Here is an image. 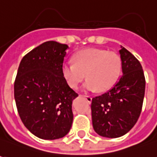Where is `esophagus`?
Wrapping results in <instances>:
<instances>
[{
    "instance_id": "obj_1",
    "label": "esophagus",
    "mask_w": 157,
    "mask_h": 157,
    "mask_svg": "<svg viewBox=\"0 0 157 157\" xmlns=\"http://www.w3.org/2000/svg\"><path fill=\"white\" fill-rule=\"evenodd\" d=\"M84 97H85V99L88 101V102H91V101H92V97L90 96V95H83Z\"/></svg>"
}]
</instances>
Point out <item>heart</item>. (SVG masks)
Here are the masks:
<instances>
[{"label":"heart","mask_w":157,"mask_h":157,"mask_svg":"<svg viewBox=\"0 0 157 157\" xmlns=\"http://www.w3.org/2000/svg\"><path fill=\"white\" fill-rule=\"evenodd\" d=\"M62 71L73 89L78 88L86 74L88 80L84 84L85 90L105 92L116 83L122 71V61L115 52L89 48L76 53L75 62H64Z\"/></svg>","instance_id":"1"}]
</instances>
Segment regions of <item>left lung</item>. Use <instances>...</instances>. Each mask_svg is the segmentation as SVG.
<instances>
[{
  "label": "left lung",
  "instance_id": "1",
  "mask_svg": "<svg viewBox=\"0 0 157 157\" xmlns=\"http://www.w3.org/2000/svg\"><path fill=\"white\" fill-rule=\"evenodd\" d=\"M119 51L122 76L115 86L91 102L92 123L101 136L120 137L136 123L143 108L145 77L140 62L123 47Z\"/></svg>",
  "mask_w": 157,
  "mask_h": 157
}]
</instances>
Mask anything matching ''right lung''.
<instances>
[{"label":"right lung","mask_w":157,"mask_h":157,"mask_svg":"<svg viewBox=\"0 0 157 157\" xmlns=\"http://www.w3.org/2000/svg\"><path fill=\"white\" fill-rule=\"evenodd\" d=\"M68 48L46 41L24 56L18 68L14 84L17 111L25 127L41 139L63 137L72 126V101L78 94L62 75Z\"/></svg>","instance_id":"add662e5"}]
</instances>
